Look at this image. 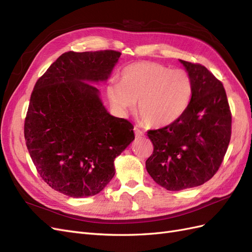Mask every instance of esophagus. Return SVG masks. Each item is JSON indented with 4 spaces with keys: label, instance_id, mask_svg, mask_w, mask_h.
<instances>
[{
    "label": "esophagus",
    "instance_id": "esophagus-1",
    "mask_svg": "<svg viewBox=\"0 0 252 252\" xmlns=\"http://www.w3.org/2000/svg\"><path fill=\"white\" fill-rule=\"evenodd\" d=\"M133 130H134V133H135V136H142V135H144V132L141 130L140 128H138L136 126H134V128H133Z\"/></svg>",
    "mask_w": 252,
    "mask_h": 252
}]
</instances>
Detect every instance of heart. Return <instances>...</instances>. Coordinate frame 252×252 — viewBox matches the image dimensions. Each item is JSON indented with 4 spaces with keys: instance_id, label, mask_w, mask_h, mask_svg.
<instances>
[{
    "instance_id": "obj_1",
    "label": "heart",
    "mask_w": 252,
    "mask_h": 252,
    "mask_svg": "<svg viewBox=\"0 0 252 252\" xmlns=\"http://www.w3.org/2000/svg\"><path fill=\"white\" fill-rule=\"evenodd\" d=\"M111 104L121 112L138 111L149 127H165L178 121L191 100L192 84L183 69H170L155 62H138L125 67L121 82L107 89Z\"/></svg>"
}]
</instances>
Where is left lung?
Returning <instances> with one entry per match:
<instances>
[{"label": "left lung", "instance_id": "8db88e82", "mask_svg": "<svg viewBox=\"0 0 252 252\" xmlns=\"http://www.w3.org/2000/svg\"><path fill=\"white\" fill-rule=\"evenodd\" d=\"M191 79V100L171 125L149 130L146 169L170 191L203 185L219 170L231 138V111L222 82L205 66L180 60Z\"/></svg>", "mask_w": 252, "mask_h": 252}]
</instances>
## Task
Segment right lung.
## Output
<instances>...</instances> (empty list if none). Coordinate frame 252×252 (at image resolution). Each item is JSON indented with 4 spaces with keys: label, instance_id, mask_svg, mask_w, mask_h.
Returning a JSON list of instances; mask_svg holds the SVG:
<instances>
[{
    "label": "right lung",
    "instance_id": "add662e5",
    "mask_svg": "<svg viewBox=\"0 0 252 252\" xmlns=\"http://www.w3.org/2000/svg\"><path fill=\"white\" fill-rule=\"evenodd\" d=\"M121 52L68 51L32 90L24 123L26 146L41 178L71 197L97 194L113 178V161L134 140L130 122L112 117L98 89Z\"/></svg>",
    "mask_w": 252,
    "mask_h": 252
}]
</instances>
